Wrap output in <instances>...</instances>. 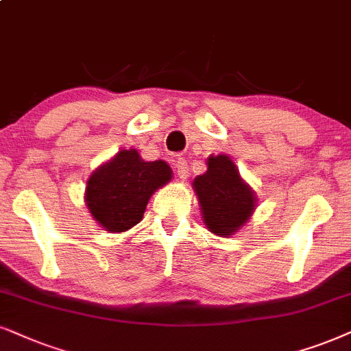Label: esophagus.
Wrapping results in <instances>:
<instances>
[{"label":"esophagus","instance_id":"1","mask_svg":"<svg viewBox=\"0 0 351 351\" xmlns=\"http://www.w3.org/2000/svg\"><path fill=\"white\" fill-rule=\"evenodd\" d=\"M175 170H176V176H178L180 180L184 181L189 176L188 162H186L184 158H178V162H176V165H175Z\"/></svg>","mask_w":351,"mask_h":351}]
</instances>
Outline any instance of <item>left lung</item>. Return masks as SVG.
Wrapping results in <instances>:
<instances>
[{"label":"left lung","mask_w":351,"mask_h":351,"mask_svg":"<svg viewBox=\"0 0 351 351\" xmlns=\"http://www.w3.org/2000/svg\"><path fill=\"white\" fill-rule=\"evenodd\" d=\"M202 220L208 232L230 238L245 227L257 207L254 189L239 175L228 155H210L207 171L193 181Z\"/></svg>","instance_id":"8db88e82"}]
</instances>
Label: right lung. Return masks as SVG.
I'll use <instances>...</instances> for the list:
<instances>
[{"instance_id":"add662e5","label":"right lung","mask_w":351,"mask_h":351,"mask_svg":"<svg viewBox=\"0 0 351 351\" xmlns=\"http://www.w3.org/2000/svg\"><path fill=\"white\" fill-rule=\"evenodd\" d=\"M171 176L167 162H147L136 149H123L88 176L84 202L106 232H128L143 220L150 196Z\"/></svg>"}]
</instances>
